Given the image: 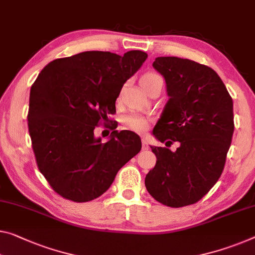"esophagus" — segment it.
<instances>
[{"label": "esophagus", "instance_id": "1", "mask_svg": "<svg viewBox=\"0 0 255 255\" xmlns=\"http://www.w3.org/2000/svg\"><path fill=\"white\" fill-rule=\"evenodd\" d=\"M141 143H142V150H148L149 149V146H148V142L144 139L141 140Z\"/></svg>", "mask_w": 255, "mask_h": 255}]
</instances>
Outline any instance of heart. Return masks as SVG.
Returning <instances> with one entry per match:
<instances>
[{
  "mask_svg": "<svg viewBox=\"0 0 255 255\" xmlns=\"http://www.w3.org/2000/svg\"><path fill=\"white\" fill-rule=\"evenodd\" d=\"M158 83L163 85V80L157 73H154V72L144 73L140 78V84L144 91H146L148 88H150L151 85L158 84ZM124 123L128 128H130V130L138 133H142L148 128L149 121L143 116L128 115L124 119Z\"/></svg>",
  "mask_w": 255,
  "mask_h": 255,
  "instance_id": "1",
  "label": "heart"
}]
</instances>
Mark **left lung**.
Listing matches in <instances>:
<instances>
[{"label": "left lung", "mask_w": 255, "mask_h": 255, "mask_svg": "<svg viewBox=\"0 0 255 255\" xmlns=\"http://www.w3.org/2000/svg\"><path fill=\"white\" fill-rule=\"evenodd\" d=\"M154 67L170 97L154 128L160 142H179L171 151L151 147L156 165L144 185L152 197L170 207L197 203L225 167L234 133L233 99L212 68L178 57L156 58Z\"/></svg>", "instance_id": "8db88e82"}]
</instances>
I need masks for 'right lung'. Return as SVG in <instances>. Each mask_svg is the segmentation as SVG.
I'll list each match as a JSON object with an SVG mask.
<instances>
[{"instance_id":"1","label":"right lung","mask_w":255,"mask_h":255,"mask_svg":"<svg viewBox=\"0 0 255 255\" xmlns=\"http://www.w3.org/2000/svg\"><path fill=\"white\" fill-rule=\"evenodd\" d=\"M148 54L87 51L51 61L29 96L28 131L38 170L61 197L76 203L103 195L141 149L132 131H113L103 143L95 128L116 113L115 101Z\"/></svg>"}]
</instances>
